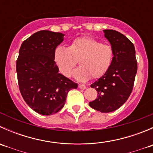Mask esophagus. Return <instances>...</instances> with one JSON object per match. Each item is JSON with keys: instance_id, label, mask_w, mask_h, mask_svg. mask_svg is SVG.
Masks as SVG:
<instances>
[{"instance_id": "obj_1", "label": "esophagus", "mask_w": 153, "mask_h": 153, "mask_svg": "<svg viewBox=\"0 0 153 153\" xmlns=\"http://www.w3.org/2000/svg\"><path fill=\"white\" fill-rule=\"evenodd\" d=\"M78 87L81 89H85L86 88V86L84 85V84H79V85H78Z\"/></svg>"}]
</instances>
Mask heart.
Returning <instances> with one entry per match:
<instances>
[{
  "label": "heart",
  "mask_w": 153,
  "mask_h": 153,
  "mask_svg": "<svg viewBox=\"0 0 153 153\" xmlns=\"http://www.w3.org/2000/svg\"><path fill=\"white\" fill-rule=\"evenodd\" d=\"M114 50L109 44L91 37H82L74 40L69 47L55 49L54 60L60 72L70 77L73 69L79 61L80 67L74 72V77L79 81H86L103 76L112 66Z\"/></svg>",
  "instance_id": "1"
}]
</instances>
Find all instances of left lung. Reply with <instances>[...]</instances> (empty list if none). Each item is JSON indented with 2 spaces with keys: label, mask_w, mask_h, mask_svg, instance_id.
Masks as SVG:
<instances>
[{
  "label": "left lung",
  "mask_w": 153,
  "mask_h": 153,
  "mask_svg": "<svg viewBox=\"0 0 153 153\" xmlns=\"http://www.w3.org/2000/svg\"><path fill=\"white\" fill-rule=\"evenodd\" d=\"M104 37L113 48V62L103 76L91 84L98 95L89 104L95 110L106 113L118 109L128 99L138 67L133 44L115 30L104 29Z\"/></svg>",
  "instance_id": "8db88e82"
}]
</instances>
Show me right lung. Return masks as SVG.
<instances>
[{"label":"right lung","mask_w":153,"mask_h":153,"mask_svg":"<svg viewBox=\"0 0 153 153\" xmlns=\"http://www.w3.org/2000/svg\"><path fill=\"white\" fill-rule=\"evenodd\" d=\"M64 37L61 32L41 30L20 48L16 63L20 92L29 107L43 115L61 110L69 91L78 87V84L58 72L54 60L55 49Z\"/></svg>","instance_id":"right-lung-1"}]
</instances>
